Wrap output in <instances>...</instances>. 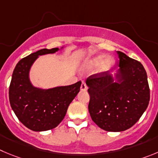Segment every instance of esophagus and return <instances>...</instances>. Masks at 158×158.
Segmentation results:
<instances>
[{"label": "esophagus", "mask_w": 158, "mask_h": 158, "mask_svg": "<svg viewBox=\"0 0 158 158\" xmlns=\"http://www.w3.org/2000/svg\"><path fill=\"white\" fill-rule=\"evenodd\" d=\"M80 89H81V90H84V91L87 89V86H86V82H84V81H82V84H81Z\"/></svg>", "instance_id": "34e87169"}]
</instances>
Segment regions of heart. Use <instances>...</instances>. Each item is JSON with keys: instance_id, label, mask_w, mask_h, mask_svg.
Returning <instances> with one entry per match:
<instances>
[{"instance_id": "1", "label": "heart", "mask_w": 158, "mask_h": 158, "mask_svg": "<svg viewBox=\"0 0 158 158\" xmlns=\"http://www.w3.org/2000/svg\"><path fill=\"white\" fill-rule=\"evenodd\" d=\"M103 59H104V57H103V56H100V57H96V58H94V60L91 61V64H94V65H100V64L102 63ZM112 64H113L112 60H111V59H108V60L105 62V64H104L103 68H104V69H108V68H110Z\"/></svg>"}]
</instances>
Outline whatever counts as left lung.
Returning <instances> with one entry per match:
<instances>
[{
    "label": "left lung",
    "instance_id": "8db88e82",
    "mask_svg": "<svg viewBox=\"0 0 158 158\" xmlns=\"http://www.w3.org/2000/svg\"><path fill=\"white\" fill-rule=\"evenodd\" d=\"M119 67L114 82L110 72L89 76V102L92 120L108 132H122L134 126L150 101V88L145 69L139 61L117 51Z\"/></svg>",
    "mask_w": 158,
    "mask_h": 158
}]
</instances>
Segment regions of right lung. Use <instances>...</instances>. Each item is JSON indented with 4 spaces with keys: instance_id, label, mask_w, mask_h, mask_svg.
Segmentation results:
<instances>
[{
    "instance_id": "1",
    "label": "right lung",
    "mask_w": 158,
    "mask_h": 158,
    "mask_svg": "<svg viewBox=\"0 0 158 158\" xmlns=\"http://www.w3.org/2000/svg\"><path fill=\"white\" fill-rule=\"evenodd\" d=\"M57 51L58 48L32 53L21 59L13 71L9 86L10 104L19 120L32 131L41 132L57 127L80 90L81 81L49 89H38L29 82V69L38 56Z\"/></svg>"
}]
</instances>
